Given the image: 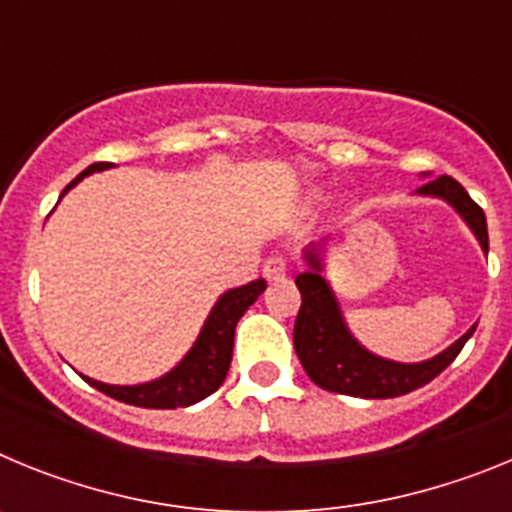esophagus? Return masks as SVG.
Wrapping results in <instances>:
<instances>
[{
	"instance_id": "esophagus-1",
	"label": "esophagus",
	"mask_w": 512,
	"mask_h": 512,
	"mask_svg": "<svg viewBox=\"0 0 512 512\" xmlns=\"http://www.w3.org/2000/svg\"><path fill=\"white\" fill-rule=\"evenodd\" d=\"M264 277L269 282H279V279L287 277V259L284 256H269L264 261Z\"/></svg>"
}]
</instances>
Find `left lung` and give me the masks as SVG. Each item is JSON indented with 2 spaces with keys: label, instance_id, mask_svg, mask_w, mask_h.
Instances as JSON below:
<instances>
[{
  "label": "left lung",
  "instance_id": "obj_1",
  "mask_svg": "<svg viewBox=\"0 0 512 512\" xmlns=\"http://www.w3.org/2000/svg\"><path fill=\"white\" fill-rule=\"evenodd\" d=\"M415 194L436 197L454 207L461 220L469 225L482 251H490L485 212L456 179L451 176L428 179L423 187L415 189ZM323 246L325 243L320 241L305 248L307 269L295 279L302 295V305L295 320V351L307 377L318 387L338 392V395L366 397V400L408 395L436 379L459 356L464 343L472 338L477 325H472L449 348H443L441 354H436L433 359L415 361V364H402V361L372 354L348 330L336 292L323 277Z\"/></svg>",
  "mask_w": 512,
  "mask_h": 512
}]
</instances>
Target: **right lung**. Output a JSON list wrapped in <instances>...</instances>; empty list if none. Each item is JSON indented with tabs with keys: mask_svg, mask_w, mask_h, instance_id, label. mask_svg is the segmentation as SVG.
Masks as SVG:
<instances>
[{
	"mask_svg": "<svg viewBox=\"0 0 512 512\" xmlns=\"http://www.w3.org/2000/svg\"><path fill=\"white\" fill-rule=\"evenodd\" d=\"M107 166L112 164H92L89 169H84L69 187L63 189V194L69 192L71 187H76L84 176L94 174V171H104ZM264 289V279H256V282L228 289L225 295L217 297L197 341L184 354V359L171 372H166L164 377L151 379V382L143 384H104L92 377H84V374L81 377L87 379L94 390L104 392L107 397H115V400L125 402V405H135V408H189L194 402H200L207 395H212L225 382L230 359H233L235 325L243 318V312L259 300Z\"/></svg>",
	"mask_w": 512,
	"mask_h": 512,
	"instance_id": "1",
	"label": "right lung"
}]
</instances>
